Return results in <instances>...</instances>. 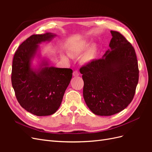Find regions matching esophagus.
Returning <instances> with one entry per match:
<instances>
[{"mask_svg": "<svg viewBox=\"0 0 152 152\" xmlns=\"http://www.w3.org/2000/svg\"><path fill=\"white\" fill-rule=\"evenodd\" d=\"M73 75L74 77H77L79 75V72L78 70H75L74 72H73Z\"/></svg>", "mask_w": 152, "mask_h": 152, "instance_id": "1", "label": "esophagus"}]
</instances>
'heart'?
<instances>
[{"instance_id": "1", "label": "heart", "mask_w": 152, "mask_h": 152, "mask_svg": "<svg viewBox=\"0 0 152 152\" xmlns=\"http://www.w3.org/2000/svg\"><path fill=\"white\" fill-rule=\"evenodd\" d=\"M88 47L89 43L87 41H82V42L78 43L70 49V50H69V54L70 56H76V55L84 52L86 50V51L82 55L81 59L84 63L89 62L91 61L92 59H93L95 57L96 49L94 45H92V46H90L89 48Z\"/></svg>"}]
</instances>
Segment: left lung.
<instances>
[{"mask_svg": "<svg viewBox=\"0 0 152 152\" xmlns=\"http://www.w3.org/2000/svg\"><path fill=\"white\" fill-rule=\"evenodd\" d=\"M112 39L103 58L80 68L83 96L93 113L110 116L121 112L134 98L139 80L134 48L124 37L111 31Z\"/></svg>", "mask_w": 152, "mask_h": 152, "instance_id": "obj_1", "label": "left lung"}]
</instances>
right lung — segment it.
Returning a JSON list of instances; mask_svg holds the SVG:
<instances>
[{
    "instance_id": "add662e5",
    "label": "right lung",
    "mask_w": 152,
    "mask_h": 152,
    "mask_svg": "<svg viewBox=\"0 0 152 152\" xmlns=\"http://www.w3.org/2000/svg\"><path fill=\"white\" fill-rule=\"evenodd\" d=\"M54 35H31L18 48L12 60L11 82L16 99L27 112L37 116L50 115L57 111L72 77V69L48 66L45 62V66L38 71L31 68L38 44Z\"/></svg>"
}]
</instances>
